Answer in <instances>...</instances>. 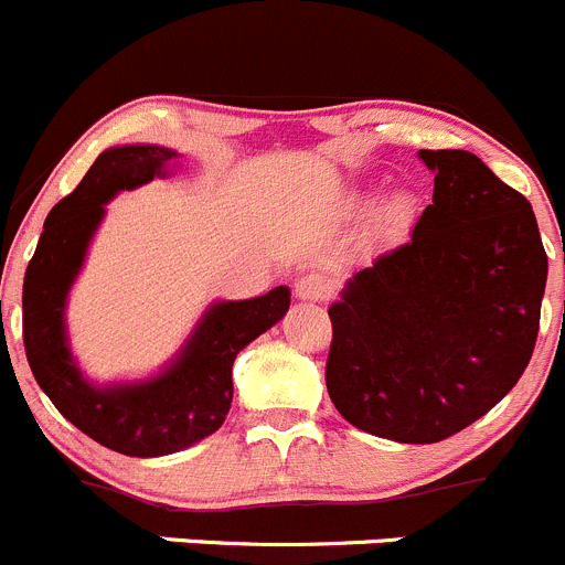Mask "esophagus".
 <instances>
[{"instance_id": "obj_1", "label": "esophagus", "mask_w": 565, "mask_h": 565, "mask_svg": "<svg viewBox=\"0 0 565 565\" xmlns=\"http://www.w3.org/2000/svg\"><path fill=\"white\" fill-rule=\"evenodd\" d=\"M332 294V280L321 271H307L296 280V296L299 299H310V301H323L327 296Z\"/></svg>"}]
</instances>
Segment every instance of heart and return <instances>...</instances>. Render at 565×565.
<instances>
[{"label":"heart","instance_id":"b5f03b06","mask_svg":"<svg viewBox=\"0 0 565 565\" xmlns=\"http://www.w3.org/2000/svg\"><path fill=\"white\" fill-rule=\"evenodd\" d=\"M415 216V200L409 194L398 192L384 200L376 211V233L382 238H398Z\"/></svg>","mask_w":565,"mask_h":565}]
</instances>
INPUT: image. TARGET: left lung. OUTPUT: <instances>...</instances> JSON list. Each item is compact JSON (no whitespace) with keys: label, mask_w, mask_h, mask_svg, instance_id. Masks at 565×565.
<instances>
[{"label":"left lung","mask_w":565,"mask_h":565,"mask_svg":"<svg viewBox=\"0 0 565 565\" xmlns=\"http://www.w3.org/2000/svg\"><path fill=\"white\" fill-rule=\"evenodd\" d=\"M434 203L329 307L327 390L351 426L409 445L500 404L533 356L546 253L527 198L467 150H420Z\"/></svg>","instance_id":"left-lung-1"}]
</instances>
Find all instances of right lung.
I'll return each instance as SVG.
<instances>
[{
	"label": "right lung",
	"mask_w": 565,
	"mask_h": 565,
	"mask_svg": "<svg viewBox=\"0 0 565 565\" xmlns=\"http://www.w3.org/2000/svg\"><path fill=\"white\" fill-rule=\"evenodd\" d=\"M178 167L181 153L156 145L104 150L79 186L49 211L21 296L26 362L43 393L82 434L139 459L189 448L225 423L233 401V360L275 327L290 305L285 285L258 299L214 305L175 365L153 382L98 390L82 379L65 345L63 310L104 203L120 189L175 175Z\"/></svg>",
	"instance_id": "add662e5"
}]
</instances>
